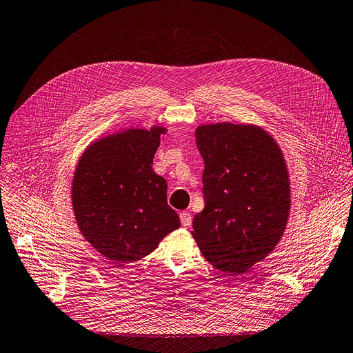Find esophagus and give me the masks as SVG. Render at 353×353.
Segmentation results:
<instances>
[{
    "mask_svg": "<svg viewBox=\"0 0 353 353\" xmlns=\"http://www.w3.org/2000/svg\"><path fill=\"white\" fill-rule=\"evenodd\" d=\"M179 219H181V224L184 225V228H190L191 223H192V217H191L188 211H182V213L179 214Z\"/></svg>",
    "mask_w": 353,
    "mask_h": 353,
    "instance_id": "1",
    "label": "esophagus"
}]
</instances>
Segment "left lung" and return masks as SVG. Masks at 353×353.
<instances>
[{"label":"left lung","instance_id":"left-lung-1","mask_svg":"<svg viewBox=\"0 0 353 353\" xmlns=\"http://www.w3.org/2000/svg\"><path fill=\"white\" fill-rule=\"evenodd\" d=\"M204 159V210L192 237L216 270L241 275L275 249L291 207L284 154L259 125L214 123L195 130Z\"/></svg>","mask_w":353,"mask_h":353}]
</instances>
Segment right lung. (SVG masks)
<instances>
[{
    "instance_id": "obj_1",
    "label": "right lung",
    "mask_w": 353,
    "mask_h": 353,
    "mask_svg": "<svg viewBox=\"0 0 353 353\" xmlns=\"http://www.w3.org/2000/svg\"><path fill=\"white\" fill-rule=\"evenodd\" d=\"M166 129H129L95 140L78 161L72 208L82 236L112 262L148 256L181 221L153 158Z\"/></svg>"
}]
</instances>
